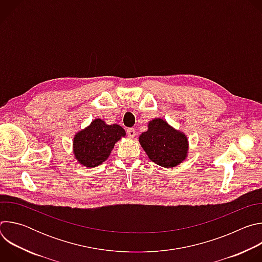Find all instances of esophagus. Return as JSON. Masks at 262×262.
Segmentation results:
<instances>
[{
    "label": "esophagus",
    "instance_id": "obj_1",
    "mask_svg": "<svg viewBox=\"0 0 262 262\" xmlns=\"http://www.w3.org/2000/svg\"><path fill=\"white\" fill-rule=\"evenodd\" d=\"M126 134L129 138H135L136 137V129L135 128H127Z\"/></svg>",
    "mask_w": 262,
    "mask_h": 262
}]
</instances>
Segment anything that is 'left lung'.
<instances>
[{
    "instance_id": "obj_1",
    "label": "left lung",
    "mask_w": 262,
    "mask_h": 262,
    "mask_svg": "<svg viewBox=\"0 0 262 262\" xmlns=\"http://www.w3.org/2000/svg\"><path fill=\"white\" fill-rule=\"evenodd\" d=\"M148 158L159 166L172 168L179 165L188 155V139L161 118L148 124V130L139 138Z\"/></svg>"
}]
</instances>
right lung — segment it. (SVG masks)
Wrapping results in <instances>:
<instances>
[{"instance_id":"add662e5","label":"right lung","mask_w":262,"mask_h":262,"mask_svg":"<svg viewBox=\"0 0 262 262\" xmlns=\"http://www.w3.org/2000/svg\"><path fill=\"white\" fill-rule=\"evenodd\" d=\"M124 136L125 130L120 125H107L95 119L74 137V157L86 167H96L108 158L115 143Z\"/></svg>"}]
</instances>
